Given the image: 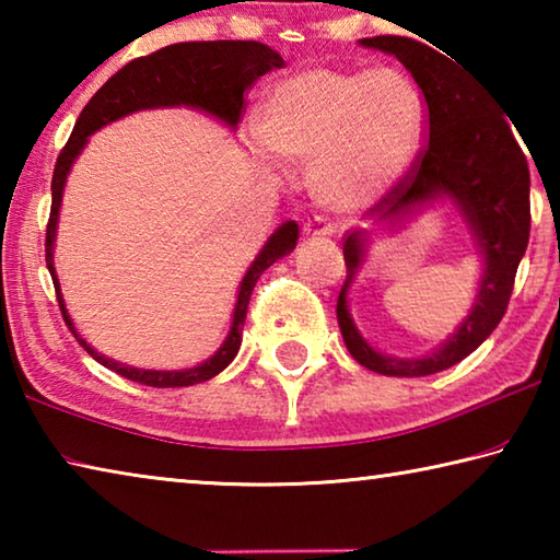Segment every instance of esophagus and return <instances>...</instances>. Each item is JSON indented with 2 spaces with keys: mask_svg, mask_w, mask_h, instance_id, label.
Masks as SVG:
<instances>
[{
  "mask_svg": "<svg viewBox=\"0 0 560 560\" xmlns=\"http://www.w3.org/2000/svg\"><path fill=\"white\" fill-rule=\"evenodd\" d=\"M303 232L308 236H330L336 232V224L328 220V217H316V220H311L306 226H303Z\"/></svg>",
  "mask_w": 560,
  "mask_h": 560,
  "instance_id": "1",
  "label": "esophagus"
}]
</instances>
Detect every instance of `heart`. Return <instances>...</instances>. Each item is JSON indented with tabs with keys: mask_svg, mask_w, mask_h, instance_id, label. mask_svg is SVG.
I'll list each match as a JSON object with an SVG mask.
<instances>
[{
	"mask_svg": "<svg viewBox=\"0 0 560 560\" xmlns=\"http://www.w3.org/2000/svg\"><path fill=\"white\" fill-rule=\"evenodd\" d=\"M428 103L397 66L306 69L277 83L259 108V140L289 163L314 165L316 200L340 217L371 210L412 167Z\"/></svg>",
	"mask_w": 560,
	"mask_h": 560,
	"instance_id": "b5f03b06",
	"label": "heart"
}]
</instances>
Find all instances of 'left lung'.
Returning <instances> with one entry per match:
<instances>
[{"label":"left lung","instance_id":"8db88e82","mask_svg":"<svg viewBox=\"0 0 560 560\" xmlns=\"http://www.w3.org/2000/svg\"><path fill=\"white\" fill-rule=\"evenodd\" d=\"M360 44L393 54L412 73L428 103L430 140L407 175L373 207L375 222L393 224L412 214L415 207L450 197L485 257L477 299L457 334L424 358H390L365 343L348 314V287L363 264L368 232L353 230L346 234L348 277L336 303L346 348L373 373L422 377L447 371L474 353L506 314L530 232L528 163L511 130V118L494 93L462 69L457 59L452 61L450 54L438 51L440 46L432 49L407 36H373L360 39Z\"/></svg>","mask_w":560,"mask_h":560}]
</instances>
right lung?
Listing matches in <instances>:
<instances>
[{
    "instance_id": "add662e5",
    "label": "right lung",
    "mask_w": 560,
    "mask_h": 560,
    "mask_svg": "<svg viewBox=\"0 0 560 560\" xmlns=\"http://www.w3.org/2000/svg\"><path fill=\"white\" fill-rule=\"evenodd\" d=\"M281 66H283L281 56L273 49H269L267 44H259V42L173 44L155 54L140 56V59L122 66L118 73H113L110 79L96 91V96L86 103V108L81 110L79 120H75L69 143L63 145L54 167L51 214H49V224H46V267L51 271L54 289H56V296H59V306H61L66 326L73 330L75 340L86 348V353L93 360H98L101 365L110 368L113 373L150 387H187V385L210 381V377H214L217 373H222L224 368L232 363L236 350L242 346V326H244L246 306H249L254 287H257L259 277L271 267L273 261L293 252V246L299 242V224L283 222L279 230L269 236V242L264 244L259 257L252 261L249 271L244 273V279L240 283V296H236L230 336H226L222 348L217 350L210 360H205V363L195 368H187V371H140V368L122 365V363H116V360L96 353L86 340L75 334L71 318L66 314L59 279H56V271H54V236H56V222H59L63 183L73 165V160L79 158L83 145L89 143L91 132H96L98 128L108 126V122L128 116L132 110H143V108H160V106L200 108L205 113H210V116L220 118L230 128H236V122H240L242 110H244L246 91L254 86V81H257L259 75L269 73L273 69H281Z\"/></svg>"
}]
</instances>
